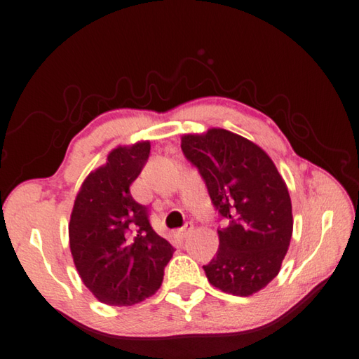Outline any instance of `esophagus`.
Here are the masks:
<instances>
[{"label":"esophagus","instance_id":"34e87169","mask_svg":"<svg viewBox=\"0 0 359 359\" xmlns=\"http://www.w3.org/2000/svg\"><path fill=\"white\" fill-rule=\"evenodd\" d=\"M192 229H194V225H192V223H186V225H184V226H182V228H180V231H178V234L181 236V238H187V236L192 233Z\"/></svg>","mask_w":359,"mask_h":359}]
</instances>
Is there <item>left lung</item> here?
Segmentation results:
<instances>
[{
    "instance_id": "left-lung-1",
    "label": "left lung",
    "mask_w": 359,
    "mask_h": 359,
    "mask_svg": "<svg viewBox=\"0 0 359 359\" xmlns=\"http://www.w3.org/2000/svg\"><path fill=\"white\" fill-rule=\"evenodd\" d=\"M181 148L228 220L217 229V255L203 266L208 281L226 294H256L278 275L292 238L285 180L261 147L222 128L182 134Z\"/></svg>"
}]
</instances>
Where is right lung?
Segmentation results:
<instances>
[{
	"label": "right lung",
	"instance_id": "obj_1",
	"mask_svg": "<svg viewBox=\"0 0 359 359\" xmlns=\"http://www.w3.org/2000/svg\"><path fill=\"white\" fill-rule=\"evenodd\" d=\"M150 147L140 140L114 148L106 164L87 175L72 209L74 267L95 299L111 306H133L156 292L175 252L130 192Z\"/></svg>",
	"mask_w": 359,
	"mask_h": 359
}]
</instances>
